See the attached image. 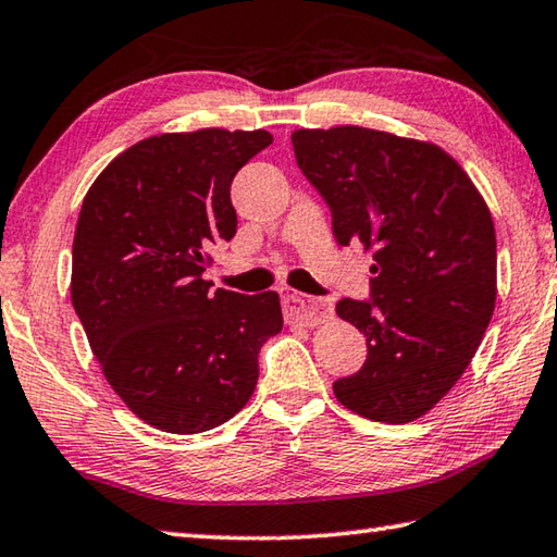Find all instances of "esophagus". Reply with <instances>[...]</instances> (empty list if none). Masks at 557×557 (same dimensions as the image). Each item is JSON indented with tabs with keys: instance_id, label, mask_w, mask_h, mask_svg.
Instances as JSON below:
<instances>
[{
	"instance_id": "obj_1",
	"label": "esophagus",
	"mask_w": 557,
	"mask_h": 557,
	"mask_svg": "<svg viewBox=\"0 0 557 557\" xmlns=\"http://www.w3.org/2000/svg\"><path fill=\"white\" fill-rule=\"evenodd\" d=\"M282 307H285V313L292 321H299L304 325H319L333 315L331 304L313 301L307 297V294H299V292L282 294Z\"/></svg>"
}]
</instances>
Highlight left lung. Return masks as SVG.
Instances as JSON below:
<instances>
[{
    "mask_svg": "<svg viewBox=\"0 0 557 557\" xmlns=\"http://www.w3.org/2000/svg\"><path fill=\"white\" fill-rule=\"evenodd\" d=\"M292 145L331 207L337 244H359L374 260L369 299L335 307L367 337L362 369L335 381V398L376 422L416 420L461 379L493 319V216L430 141L341 125L297 129Z\"/></svg>",
    "mask_w": 557,
    "mask_h": 557,
    "instance_id": "8db88e82",
    "label": "left lung"
}]
</instances>
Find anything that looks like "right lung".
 Masks as SVG:
<instances>
[{"label":"right lung","mask_w":557,"mask_h":557,"mask_svg":"<svg viewBox=\"0 0 557 557\" xmlns=\"http://www.w3.org/2000/svg\"><path fill=\"white\" fill-rule=\"evenodd\" d=\"M265 129L141 139L86 193L72 246V304L103 376L151 428L198 434L234 418L258 381V352L282 331L277 292L202 280L207 248L232 242L238 169Z\"/></svg>","instance_id":"1"}]
</instances>
